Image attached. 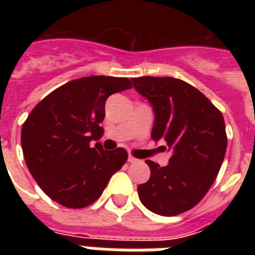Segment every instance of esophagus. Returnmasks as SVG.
Returning <instances> with one entry per match:
<instances>
[{
  "instance_id": "34e87169",
  "label": "esophagus",
  "mask_w": 255,
  "mask_h": 255,
  "mask_svg": "<svg viewBox=\"0 0 255 255\" xmlns=\"http://www.w3.org/2000/svg\"><path fill=\"white\" fill-rule=\"evenodd\" d=\"M136 158H135V157H132V155H128V162H131V164H132V162H136Z\"/></svg>"
}]
</instances>
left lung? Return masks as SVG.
Here are the masks:
<instances>
[{"label":"left lung","instance_id":"obj_1","mask_svg":"<svg viewBox=\"0 0 255 255\" xmlns=\"http://www.w3.org/2000/svg\"><path fill=\"white\" fill-rule=\"evenodd\" d=\"M131 80L153 106L151 138L164 140L172 151L166 166L146 160L151 175L138 186L139 199L161 216L187 212L206 195L224 161V117L199 90L180 79L142 76Z\"/></svg>","mask_w":255,"mask_h":255}]
</instances>
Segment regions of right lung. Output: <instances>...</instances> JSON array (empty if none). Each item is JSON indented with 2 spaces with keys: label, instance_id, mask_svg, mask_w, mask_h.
I'll list each match as a JSON object with an SVG mask.
<instances>
[{
  "label": "right lung",
  "instance_id": "right-lung-1",
  "mask_svg": "<svg viewBox=\"0 0 255 255\" xmlns=\"http://www.w3.org/2000/svg\"><path fill=\"white\" fill-rule=\"evenodd\" d=\"M132 87L128 78L87 76L46 95L21 128L25 164L47 197L65 208L89 206L101 197L112 175L128 158L123 147L101 143L108 97Z\"/></svg>",
  "mask_w": 255,
  "mask_h": 255
}]
</instances>
